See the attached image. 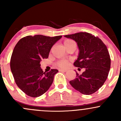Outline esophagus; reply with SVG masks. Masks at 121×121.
Returning a JSON list of instances; mask_svg holds the SVG:
<instances>
[{"instance_id":"1","label":"esophagus","mask_w":121,"mask_h":121,"mask_svg":"<svg viewBox=\"0 0 121 121\" xmlns=\"http://www.w3.org/2000/svg\"><path fill=\"white\" fill-rule=\"evenodd\" d=\"M59 70L60 72H65L67 71V70H66V69H60Z\"/></svg>"}]
</instances>
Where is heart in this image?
Listing matches in <instances>:
<instances>
[{
    "instance_id": "b5f03b06",
    "label": "heart",
    "mask_w": 121,
    "mask_h": 121,
    "mask_svg": "<svg viewBox=\"0 0 121 121\" xmlns=\"http://www.w3.org/2000/svg\"><path fill=\"white\" fill-rule=\"evenodd\" d=\"M73 42H74V41H72V40L66 39L64 41V46H65V45H68V44ZM68 64H69L68 61L66 60H62L59 61L57 62L56 63V65L57 66H59V67L62 68H66L68 66Z\"/></svg>"
}]
</instances>
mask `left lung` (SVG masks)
<instances>
[{"label": "left lung", "instance_id": "obj_1", "mask_svg": "<svg viewBox=\"0 0 121 121\" xmlns=\"http://www.w3.org/2000/svg\"><path fill=\"white\" fill-rule=\"evenodd\" d=\"M64 37L74 40L78 45V58L73 65L85 68L81 75L76 72V78L69 83L82 94L94 93L104 85L110 68V57L106 46L100 39L87 32H79Z\"/></svg>", "mask_w": 121, "mask_h": 121}]
</instances>
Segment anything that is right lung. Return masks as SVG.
<instances>
[{"label": "right lung", "mask_w": 121, "mask_h": 121, "mask_svg": "<svg viewBox=\"0 0 121 121\" xmlns=\"http://www.w3.org/2000/svg\"><path fill=\"white\" fill-rule=\"evenodd\" d=\"M61 37L27 36L15 45L11 58V70L17 86L27 95L39 97L49 89L59 70L44 72L40 61L48 57L52 46Z\"/></svg>", "instance_id": "add662e5"}]
</instances>
